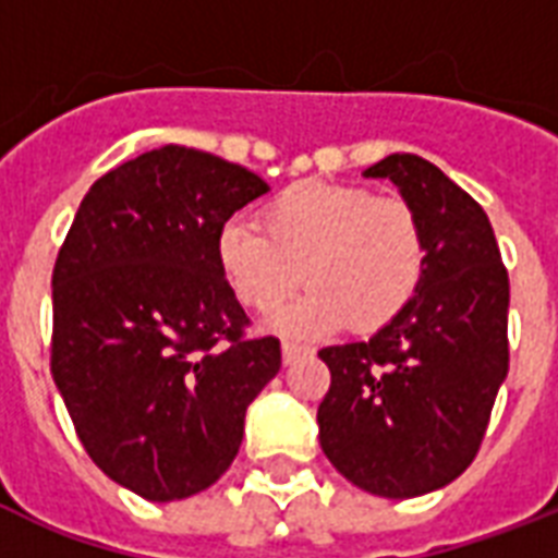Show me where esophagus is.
<instances>
[{
    "mask_svg": "<svg viewBox=\"0 0 558 558\" xmlns=\"http://www.w3.org/2000/svg\"><path fill=\"white\" fill-rule=\"evenodd\" d=\"M306 353H310V348H304V344H295V341H283V362H287V365L298 362V359L306 356Z\"/></svg>",
    "mask_w": 558,
    "mask_h": 558,
    "instance_id": "esophagus-1",
    "label": "esophagus"
}]
</instances>
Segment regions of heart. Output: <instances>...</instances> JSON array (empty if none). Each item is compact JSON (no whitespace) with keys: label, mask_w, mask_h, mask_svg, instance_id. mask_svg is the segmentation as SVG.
Instances as JSON below:
<instances>
[{"label":"heart","mask_w":558,"mask_h":558,"mask_svg":"<svg viewBox=\"0 0 558 558\" xmlns=\"http://www.w3.org/2000/svg\"><path fill=\"white\" fill-rule=\"evenodd\" d=\"M257 228L228 222L217 257L236 301L269 315L301 287V301L280 318L292 332H327L348 322L373 332L414 301L425 271L420 219L405 199L371 187L298 182L266 202Z\"/></svg>","instance_id":"b5f03b06"}]
</instances>
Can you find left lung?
I'll list each match as a JSON object with an SVG mask.
<instances>
[{"label":"left lung","mask_w":558,"mask_h":558,"mask_svg":"<svg viewBox=\"0 0 558 558\" xmlns=\"http://www.w3.org/2000/svg\"><path fill=\"white\" fill-rule=\"evenodd\" d=\"M414 208L425 271L414 301L367 341L318 350L330 390L318 440L350 484L416 498L475 460L510 371V278L484 208L432 161L393 153L365 170Z\"/></svg>","instance_id":"obj_1"}]
</instances>
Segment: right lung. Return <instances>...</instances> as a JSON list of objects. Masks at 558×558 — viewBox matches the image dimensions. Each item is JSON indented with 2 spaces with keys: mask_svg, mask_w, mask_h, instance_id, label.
I'll return each instance as SVG.
<instances>
[{
  "mask_svg": "<svg viewBox=\"0 0 558 558\" xmlns=\"http://www.w3.org/2000/svg\"><path fill=\"white\" fill-rule=\"evenodd\" d=\"M257 173L165 144L83 196L51 275V373L83 449L147 501L217 484L243 442L245 408L280 371V341L245 339L219 269Z\"/></svg>",
  "mask_w": 558,
  "mask_h": 558,
  "instance_id": "right-lung-1",
  "label": "right lung"
}]
</instances>
